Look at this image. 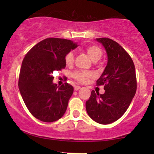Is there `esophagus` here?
Masks as SVG:
<instances>
[{"instance_id":"esophagus-1","label":"esophagus","mask_w":154,"mask_h":154,"mask_svg":"<svg viewBox=\"0 0 154 154\" xmlns=\"http://www.w3.org/2000/svg\"><path fill=\"white\" fill-rule=\"evenodd\" d=\"M79 89H80V86H79V85L75 86V91H78V90H79Z\"/></svg>"}]
</instances>
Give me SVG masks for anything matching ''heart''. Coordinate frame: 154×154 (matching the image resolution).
Segmentation results:
<instances>
[{
	"label": "heart",
	"mask_w": 154,
	"mask_h": 154,
	"mask_svg": "<svg viewBox=\"0 0 154 154\" xmlns=\"http://www.w3.org/2000/svg\"><path fill=\"white\" fill-rule=\"evenodd\" d=\"M86 53L93 61H98L102 56L103 52L99 47L97 45H90L86 48ZM65 62L67 65H72L74 63V54L72 52L68 53L65 56ZM93 76V73L91 72H77L73 75V77L79 82L85 83L88 81V79Z\"/></svg>",
	"instance_id": "obj_1"
}]
</instances>
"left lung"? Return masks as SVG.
Segmentation results:
<instances>
[{
  "instance_id": "left-lung-1",
  "label": "left lung",
  "mask_w": 154,
  "mask_h": 154,
  "mask_svg": "<svg viewBox=\"0 0 154 154\" xmlns=\"http://www.w3.org/2000/svg\"><path fill=\"white\" fill-rule=\"evenodd\" d=\"M106 51L107 65L97 85H104L105 93L99 94L92 91L86 101V111L92 119L101 125L116 121L125 114L135 96L137 89L135 69L126 51L111 39L100 38Z\"/></svg>"
}]
</instances>
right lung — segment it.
Returning a JSON list of instances; mask_svg holds the SVG:
<instances>
[{"label": "right lung", "mask_w": 154, "mask_h": 154, "mask_svg": "<svg viewBox=\"0 0 154 154\" xmlns=\"http://www.w3.org/2000/svg\"><path fill=\"white\" fill-rule=\"evenodd\" d=\"M78 45L66 39L46 38L35 45L23 59L19 88L29 112L45 122L59 119L73 93L71 85L53 82L52 74L65 68V56Z\"/></svg>", "instance_id": "add662e5"}]
</instances>
